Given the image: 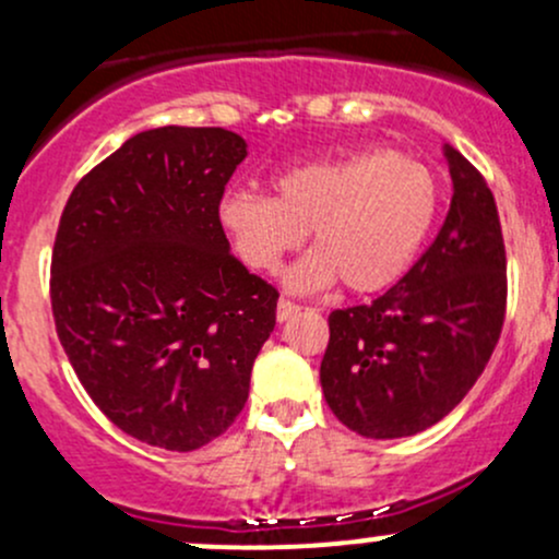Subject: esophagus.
Listing matches in <instances>:
<instances>
[{"mask_svg":"<svg viewBox=\"0 0 559 559\" xmlns=\"http://www.w3.org/2000/svg\"><path fill=\"white\" fill-rule=\"evenodd\" d=\"M297 310H299V305H294L292 299H278V308H275V318H278V321L284 323V321H289V318Z\"/></svg>","mask_w":559,"mask_h":559,"instance_id":"1","label":"esophagus"}]
</instances>
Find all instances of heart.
Wrapping results in <instances>:
<instances>
[{"instance_id":"1","label":"heart","mask_w":559,"mask_h":559,"mask_svg":"<svg viewBox=\"0 0 559 559\" xmlns=\"http://www.w3.org/2000/svg\"><path fill=\"white\" fill-rule=\"evenodd\" d=\"M273 190V199L233 190L219 219L254 270L278 267L310 230L312 251L286 275L299 292L334 281L353 294L388 289L425 247L440 201L429 167L388 148L299 164L275 177Z\"/></svg>"}]
</instances>
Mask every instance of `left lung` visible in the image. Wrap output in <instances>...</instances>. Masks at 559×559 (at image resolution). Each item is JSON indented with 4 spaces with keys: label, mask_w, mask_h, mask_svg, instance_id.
I'll use <instances>...</instances> for the list:
<instances>
[{
    "label": "left lung",
    "mask_w": 559,
    "mask_h": 559,
    "mask_svg": "<svg viewBox=\"0 0 559 559\" xmlns=\"http://www.w3.org/2000/svg\"><path fill=\"white\" fill-rule=\"evenodd\" d=\"M451 210L416 265L369 305L329 316L321 388L342 425L408 438L462 403L490 360L507 310V254L486 177L443 145Z\"/></svg>",
    "instance_id": "8db88e82"
}]
</instances>
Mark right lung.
I'll use <instances>...</instances> for the list:
<instances>
[{
    "label": "right lung",
    "mask_w": 559,
    "mask_h": 559,
    "mask_svg": "<svg viewBox=\"0 0 559 559\" xmlns=\"http://www.w3.org/2000/svg\"><path fill=\"white\" fill-rule=\"evenodd\" d=\"M247 140L158 127L73 188L52 249L60 345L121 432L167 451L219 438L249 397L278 292L251 275L219 223Z\"/></svg>",
    "instance_id": "right-lung-1"
}]
</instances>
